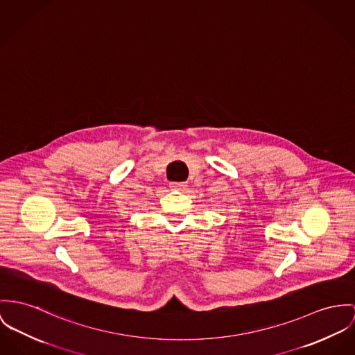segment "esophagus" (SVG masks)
Returning <instances> with one entry per match:
<instances>
[{"label":"esophagus","instance_id":"obj_1","mask_svg":"<svg viewBox=\"0 0 355 355\" xmlns=\"http://www.w3.org/2000/svg\"><path fill=\"white\" fill-rule=\"evenodd\" d=\"M187 187H188L187 182H170V188L174 191H181V189H185Z\"/></svg>","mask_w":355,"mask_h":355}]
</instances>
